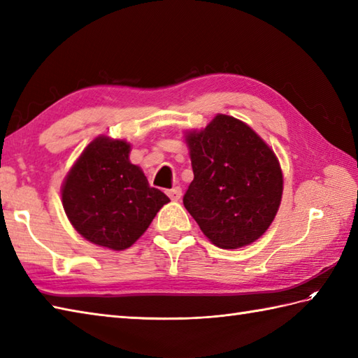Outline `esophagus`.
Listing matches in <instances>:
<instances>
[{"label": "esophagus", "instance_id": "1", "mask_svg": "<svg viewBox=\"0 0 358 358\" xmlns=\"http://www.w3.org/2000/svg\"><path fill=\"white\" fill-rule=\"evenodd\" d=\"M167 195L172 201H178L181 199V189L180 187H173L171 191H167Z\"/></svg>", "mask_w": 358, "mask_h": 358}]
</instances>
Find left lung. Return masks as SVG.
Wrapping results in <instances>:
<instances>
[{"mask_svg": "<svg viewBox=\"0 0 358 358\" xmlns=\"http://www.w3.org/2000/svg\"><path fill=\"white\" fill-rule=\"evenodd\" d=\"M194 180L185 208L210 243L248 246L268 231L283 195L277 155L252 127L217 113L200 131L185 134Z\"/></svg>", "mask_w": 358, "mask_h": 358, "instance_id": "1", "label": "left lung"}]
</instances>
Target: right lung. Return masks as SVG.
<instances>
[{
	"label": "right lung",
	"instance_id": "1",
	"mask_svg": "<svg viewBox=\"0 0 358 358\" xmlns=\"http://www.w3.org/2000/svg\"><path fill=\"white\" fill-rule=\"evenodd\" d=\"M131 143L100 135L67 172L62 201L81 237L112 250L131 248L171 200L129 159Z\"/></svg>",
	"mask_w": 358,
	"mask_h": 358
}]
</instances>
